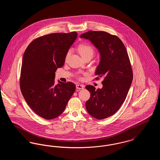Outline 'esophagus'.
I'll use <instances>...</instances> for the list:
<instances>
[{"instance_id": "esophagus-1", "label": "esophagus", "mask_w": 160, "mask_h": 160, "mask_svg": "<svg viewBox=\"0 0 160 160\" xmlns=\"http://www.w3.org/2000/svg\"><path fill=\"white\" fill-rule=\"evenodd\" d=\"M84 87V86L82 84H76V88L78 89H83Z\"/></svg>"}]
</instances>
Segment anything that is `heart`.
Masks as SVG:
<instances>
[{
	"mask_svg": "<svg viewBox=\"0 0 160 160\" xmlns=\"http://www.w3.org/2000/svg\"><path fill=\"white\" fill-rule=\"evenodd\" d=\"M78 50L82 57H84L89 54H93V47L88 44H80L79 46H78ZM71 52V50H69L67 52L66 55H65V60H67Z\"/></svg>",
	"mask_w": 160,
	"mask_h": 160,
	"instance_id": "heart-1",
	"label": "heart"
}]
</instances>
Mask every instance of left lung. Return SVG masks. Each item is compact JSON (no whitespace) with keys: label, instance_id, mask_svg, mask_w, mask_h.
Wrapping results in <instances>:
<instances>
[{"label":"left lung","instance_id":"8db88e82","mask_svg":"<svg viewBox=\"0 0 160 160\" xmlns=\"http://www.w3.org/2000/svg\"><path fill=\"white\" fill-rule=\"evenodd\" d=\"M80 37L89 39L98 50L100 62L95 79L104 78L101 89L96 90L93 86H86L91 93L86 108L92 117L106 119L120 108L132 83L133 74L128 53L119 38L106 32L88 31Z\"/></svg>","mask_w":160,"mask_h":160}]
</instances>
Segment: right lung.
<instances>
[{
  "mask_svg": "<svg viewBox=\"0 0 160 160\" xmlns=\"http://www.w3.org/2000/svg\"><path fill=\"white\" fill-rule=\"evenodd\" d=\"M77 33H54L36 38L23 54L20 89L31 109L40 117L53 119L64 111L76 90L71 82L54 84L55 72L63 66L65 55Z\"/></svg>",
  "mask_w": 160,
  "mask_h": 160,
  "instance_id": "1",
  "label": "right lung"
}]
</instances>
